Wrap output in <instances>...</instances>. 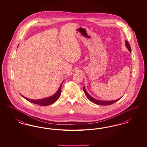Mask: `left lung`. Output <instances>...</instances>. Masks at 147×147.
<instances>
[{
    "label": "left lung",
    "mask_w": 147,
    "mask_h": 147,
    "mask_svg": "<svg viewBox=\"0 0 147 147\" xmlns=\"http://www.w3.org/2000/svg\"><path fill=\"white\" fill-rule=\"evenodd\" d=\"M126 47L127 48V49H128V51L131 52V46H130V45L129 44V43L127 41H126ZM83 90H84V92L85 94V95H86V96L88 97V98L89 99L90 101H91V102H94V104H97V105H111L112 104H114L115 102H116V101H117L118 100H119L121 98H119V99H117L116 100H112V101H103V100H96L95 98H94L92 97H91V96L87 92V91H86L85 89V87H83Z\"/></svg>",
    "instance_id": "obj_1"
}]
</instances>
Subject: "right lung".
<instances>
[{"label": "right lung", "instance_id": "add662e5", "mask_svg": "<svg viewBox=\"0 0 147 147\" xmlns=\"http://www.w3.org/2000/svg\"><path fill=\"white\" fill-rule=\"evenodd\" d=\"M63 82L62 83V84H61L60 87L58 89V91H57L53 95L48 97V98H43L38 99V100H33V99H30V98H26L22 95H21L29 102L35 104L41 105V106H48V105H51V104H53L54 102H55L59 98L61 94V87H62V85L63 84Z\"/></svg>", "mask_w": 147, "mask_h": 147}]
</instances>
